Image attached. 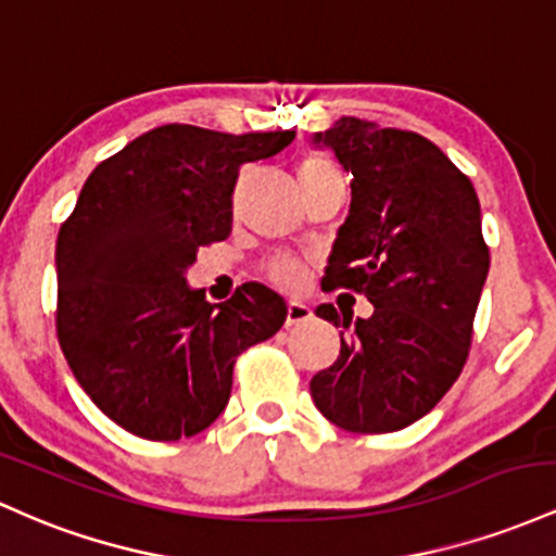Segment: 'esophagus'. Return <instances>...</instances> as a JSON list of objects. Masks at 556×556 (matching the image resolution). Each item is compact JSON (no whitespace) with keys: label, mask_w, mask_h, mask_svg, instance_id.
Listing matches in <instances>:
<instances>
[{"label":"esophagus","mask_w":556,"mask_h":556,"mask_svg":"<svg viewBox=\"0 0 556 556\" xmlns=\"http://www.w3.org/2000/svg\"><path fill=\"white\" fill-rule=\"evenodd\" d=\"M309 317H312V309L307 307V304L299 302V299H291L289 312H286V328L302 326V323H307Z\"/></svg>","instance_id":"obj_1"}]
</instances>
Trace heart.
Listing matches in <instances>:
<instances>
[{"instance_id": "obj_1", "label": "heart", "mask_w": 556, "mask_h": 556, "mask_svg": "<svg viewBox=\"0 0 556 556\" xmlns=\"http://www.w3.org/2000/svg\"><path fill=\"white\" fill-rule=\"evenodd\" d=\"M333 173H339V167L333 165V160L323 157V154H312V157H307L299 165V180L333 176ZM267 273H270V278L280 286H299V280L304 276V265L302 260L283 254V257H276L267 265Z\"/></svg>"}]
</instances>
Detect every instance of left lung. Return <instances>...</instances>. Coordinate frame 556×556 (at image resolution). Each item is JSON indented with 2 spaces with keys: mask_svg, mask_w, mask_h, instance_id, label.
<instances>
[{
  "mask_svg": "<svg viewBox=\"0 0 556 556\" xmlns=\"http://www.w3.org/2000/svg\"><path fill=\"white\" fill-rule=\"evenodd\" d=\"M312 143L354 176L323 289L365 294L372 315L315 309L341 328V352L309 391L333 426L391 433L428 415L465 367L491 265L480 202L470 178L413 130L341 117Z\"/></svg>",
  "mask_w": 556,
  "mask_h": 556,
  "instance_id": "obj_1",
  "label": "left lung"
}]
</instances>
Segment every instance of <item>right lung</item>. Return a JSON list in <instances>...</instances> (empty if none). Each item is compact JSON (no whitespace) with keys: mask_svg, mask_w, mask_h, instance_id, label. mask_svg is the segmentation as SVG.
I'll list each match as a JSON object with an SVG mask.
<instances>
[{"mask_svg":"<svg viewBox=\"0 0 556 556\" xmlns=\"http://www.w3.org/2000/svg\"><path fill=\"white\" fill-rule=\"evenodd\" d=\"M294 130L217 134L160 126L86 178L58 236V339L80 389L128 433L178 441L226 409L233 365L276 336L286 302L244 283L223 304L189 289L197 252L228 239L241 165Z\"/></svg>","mask_w":556,"mask_h":556,"instance_id":"1","label":"right lung"}]
</instances>
